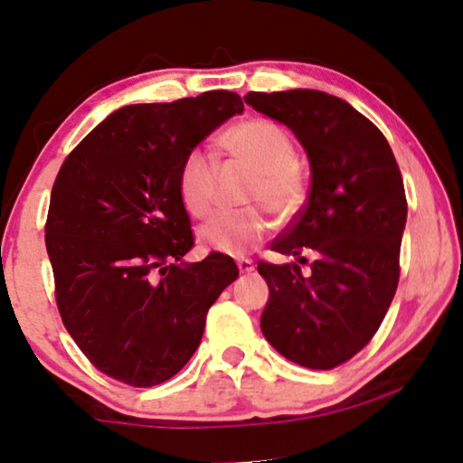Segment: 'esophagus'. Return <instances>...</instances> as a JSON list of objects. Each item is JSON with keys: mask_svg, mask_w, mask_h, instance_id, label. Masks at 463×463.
<instances>
[{"mask_svg": "<svg viewBox=\"0 0 463 463\" xmlns=\"http://www.w3.org/2000/svg\"><path fill=\"white\" fill-rule=\"evenodd\" d=\"M237 266H239L241 274H251L255 270V264H253L251 260H247V258H239L237 260Z\"/></svg>", "mask_w": 463, "mask_h": 463, "instance_id": "1", "label": "esophagus"}]
</instances>
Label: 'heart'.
Returning a JSON list of instances; mask_svg holds the SVG:
<instances>
[{"label":"heart","instance_id":"heart-1","mask_svg":"<svg viewBox=\"0 0 463 463\" xmlns=\"http://www.w3.org/2000/svg\"><path fill=\"white\" fill-rule=\"evenodd\" d=\"M222 149L234 164L251 170L245 202H261L276 218L295 216L306 199V178L298 168L295 145L279 124L264 118H251L232 127L222 137ZM216 165L203 151H191L178 168L176 189L183 208L193 218H208L216 197ZM270 229L266 212L251 208L220 213L205 224L199 239L213 251L241 255Z\"/></svg>","mask_w":463,"mask_h":463}]
</instances>
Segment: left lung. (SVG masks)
<instances>
[{
    "instance_id": "obj_1",
    "label": "left lung",
    "mask_w": 463,
    "mask_h": 463,
    "mask_svg": "<svg viewBox=\"0 0 463 463\" xmlns=\"http://www.w3.org/2000/svg\"><path fill=\"white\" fill-rule=\"evenodd\" d=\"M245 103L291 128L312 168L306 208L272 243L293 261L258 264L270 288L261 333L287 360L336 368L370 343L395 298L402 172L381 130L341 98L291 89L251 91Z\"/></svg>"
}]
</instances>
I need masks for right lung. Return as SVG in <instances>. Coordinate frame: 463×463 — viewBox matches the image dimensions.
<instances>
[{"label": "right lung", "mask_w": 463, "mask_h": 463, "mask_svg": "<svg viewBox=\"0 0 463 463\" xmlns=\"http://www.w3.org/2000/svg\"><path fill=\"white\" fill-rule=\"evenodd\" d=\"M241 112L231 91L120 108L55 176L45 222L55 301L79 349L116 381L154 386L175 376L239 276L224 253L183 261L193 232L176 178L184 156Z\"/></svg>", "instance_id": "right-lung-1"}]
</instances>
